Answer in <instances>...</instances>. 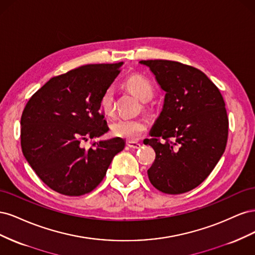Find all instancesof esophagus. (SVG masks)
Here are the masks:
<instances>
[{"mask_svg": "<svg viewBox=\"0 0 255 255\" xmlns=\"http://www.w3.org/2000/svg\"><path fill=\"white\" fill-rule=\"evenodd\" d=\"M128 145L129 146L130 149H139L140 146H141L140 143H138V142H136V141H128Z\"/></svg>", "mask_w": 255, "mask_h": 255, "instance_id": "esophagus-1", "label": "esophagus"}]
</instances>
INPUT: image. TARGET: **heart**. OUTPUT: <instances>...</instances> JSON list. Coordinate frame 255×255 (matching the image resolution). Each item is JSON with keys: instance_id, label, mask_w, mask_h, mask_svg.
<instances>
[{"instance_id": "b5f03b06", "label": "heart", "mask_w": 255, "mask_h": 255, "mask_svg": "<svg viewBox=\"0 0 255 255\" xmlns=\"http://www.w3.org/2000/svg\"><path fill=\"white\" fill-rule=\"evenodd\" d=\"M125 86L142 102H148L154 95L152 83L141 74H133L127 79ZM100 109L106 116L114 113V89L107 88L100 99ZM112 133L116 137L135 141L146 132L148 125L143 119H118L112 123Z\"/></svg>"}]
</instances>
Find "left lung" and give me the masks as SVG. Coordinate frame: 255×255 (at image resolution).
<instances>
[{
  "instance_id": "left-lung-1",
  "label": "left lung",
  "mask_w": 255,
  "mask_h": 255,
  "mask_svg": "<svg viewBox=\"0 0 255 255\" xmlns=\"http://www.w3.org/2000/svg\"><path fill=\"white\" fill-rule=\"evenodd\" d=\"M139 63L150 68L166 92L150 132L153 138L146 141L156 154L149 180L165 194H184L210 175L226 150L225 101L217 86L197 68L164 59Z\"/></svg>"
}]
</instances>
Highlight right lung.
<instances>
[{
    "label": "right lung",
    "instance_id": "right-lung-1",
    "mask_svg": "<svg viewBox=\"0 0 255 255\" xmlns=\"http://www.w3.org/2000/svg\"><path fill=\"white\" fill-rule=\"evenodd\" d=\"M118 64L82 66L54 76L28 100L21 117L23 155L39 179L61 195L88 194L102 182L126 141L84 142L109 130L100 99L120 73Z\"/></svg>",
    "mask_w": 255,
    "mask_h": 255
}]
</instances>
